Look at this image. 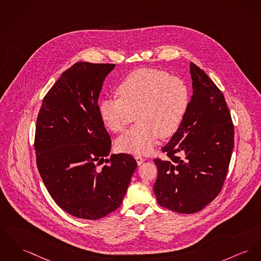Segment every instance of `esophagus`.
<instances>
[{
	"instance_id": "esophagus-1",
	"label": "esophagus",
	"mask_w": 261,
	"mask_h": 261,
	"mask_svg": "<svg viewBox=\"0 0 261 261\" xmlns=\"http://www.w3.org/2000/svg\"><path fill=\"white\" fill-rule=\"evenodd\" d=\"M135 158H136V160H137V163H138L139 165H140L141 163H143V161L145 160V158H143V157L140 156V155H136Z\"/></svg>"
}]
</instances>
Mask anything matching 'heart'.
<instances>
[{
    "label": "heart",
    "instance_id": "1",
    "mask_svg": "<svg viewBox=\"0 0 261 261\" xmlns=\"http://www.w3.org/2000/svg\"><path fill=\"white\" fill-rule=\"evenodd\" d=\"M115 93L117 100H103L99 104L100 118L113 133L124 130L137 118L139 122L117 140L121 151L135 154L149 153L158 137L165 139L173 136L189 104L185 83L155 68L130 72Z\"/></svg>",
    "mask_w": 261,
    "mask_h": 261
}]
</instances>
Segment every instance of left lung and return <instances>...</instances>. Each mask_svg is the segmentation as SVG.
<instances>
[{"instance_id": "8db88e82", "label": "left lung", "mask_w": 261, "mask_h": 261, "mask_svg": "<svg viewBox=\"0 0 261 261\" xmlns=\"http://www.w3.org/2000/svg\"><path fill=\"white\" fill-rule=\"evenodd\" d=\"M193 95L184 119L162 147L168 159H154L153 186L161 207L193 214L222 190L233 148V124L221 90L191 62Z\"/></svg>"}]
</instances>
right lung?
<instances>
[{"label": "right lung", "instance_id": "right-lung-1", "mask_svg": "<svg viewBox=\"0 0 261 261\" xmlns=\"http://www.w3.org/2000/svg\"><path fill=\"white\" fill-rule=\"evenodd\" d=\"M115 66L72 65L43 98L36 120L35 154L41 179L55 203L80 219L99 220L119 208L138 166L129 154L107 158L112 141L98 99Z\"/></svg>", "mask_w": 261, "mask_h": 261}]
</instances>
